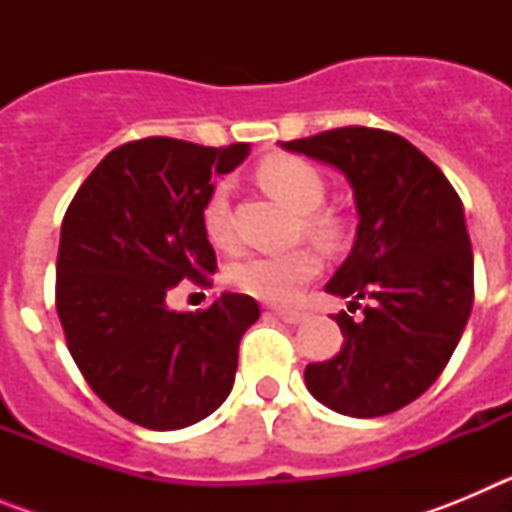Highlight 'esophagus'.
Instances as JSON below:
<instances>
[{
	"label": "esophagus",
	"instance_id": "esophagus-1",
	"mask_svg": "<svg viewBox=\"0 0 512 512\" xmlns=\"http://www.w3.org/2000/svg\"><path fill=\"white\" fill-rule=\"evenodd\" d=\"M274 315L289 325H297L307 318V312H302V310H274Z\"/></svg>",
	"mask_w": 512,
	"mask_h": 512
}]
</instances>
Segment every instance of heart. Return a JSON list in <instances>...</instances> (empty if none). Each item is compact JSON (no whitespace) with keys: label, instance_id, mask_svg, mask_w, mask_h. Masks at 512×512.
<instances>
[{"label":"heart","instance_id":"b5f03b06","mask_svg":"<svg viewBox=\"0 0 512 512\" xmlns=\"http://www.w3.org/2000/svg\"><path fill=\"white\" fill-rule=\"evenodd\" d=\"M261 187L302 215L307 233L320 241L336 238L338 223L318 207L325 200V182L318 169L297 156H269L256 169ZM202 228L207 241L215 248L233 246L230 230V202L225 184H217L202 207ZM323 259L310 246L295 248L287 253H266V256H248L230 269L228 279L238 292L256 297L269 305H292L300 297L302 287L320 274Z\"/></svg>","mask_w":512,"mask_h":512}]
</instances>
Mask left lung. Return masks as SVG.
Segmentation results:
<instances>
[{
    "instance_id": "left-lung-1",
    "label": "left lung",
    "mask_w": 512,
    "mask_h": 512,
    "mask_svg": "<svg viewBox=\"0 0 512 512\" xmlns=\"http://www.w3.org/2000/svg\"><path fill=\"white\" fill-rule=\"evenodd\" d=\"M333 166L354 192L356 238L325 292L364 300L338 312L343 346L307 364L305 384L351 418L395 413L449 364L474 302V256L459 194L413 143L387 130L338 128L279 143Z\"/></svg>"
}]
</instances>
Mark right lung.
I'll list each match as a JSON object with an SVG mask.
<instances>
[{
    "label": "right lung",
    "mask_w": 512,
    "mask_h": 512,
    "mask_svg": "<svg viewBox=\"0 0 512 512\" xmlns=\"http://www.w3.org/2000/svg\"><path fill=\"white\" fill-rule=\"evenodd\" d=\"M248 156V143L205 148L174 138L125 143L81 184L61 225L56 307L69 351L122 418L176 431L230 395L238 343L259 302L223 292L202 312L166 305L182 279L217 269L202 207Z\"/></svg>",
    "instance_id": "1"
}]
</instances>
